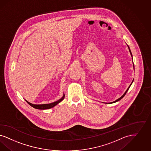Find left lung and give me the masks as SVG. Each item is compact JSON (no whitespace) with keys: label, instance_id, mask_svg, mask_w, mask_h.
<instances>
[{"label":"left lung","instance_id":"obj_1","mask_svg":"<svg viewBox=\"0 0 151 151\" xmlns=\"http://www.w3.org/2000/svg\"><path fill=\"white\" fill-rule=\"evenodd\" d=\"M127 46H128V45H127ZM128 48H129V52H130V55H131V56H132V52H131V51H130V48H129V46H128ZM132 59H133V58H132ZM133 68H134V64H133ZM133 80H134V79H133ZM133 80L132 81V83H130V85H129V86L128 87V88H127V90H126V91L125 92L124 94H123V95H122V96H121V97H120V98H119V99H117L116 100H115V101H113V102H111V103H109V104H110V103H111H111H115V102H116V101H119L120 99H122V98H123V97L126 94V93H127V91H128V90H129V88H130V86H131L132 83H133ZM106 104H107V103H106Z\"/></svg>","mask_w":151,"mask_h":151}]
</instances>
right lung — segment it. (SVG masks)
<instances>
[{"instance_id": "obj_1", "label": "right lung", "mask_w": 151, "mask_h": 151, "mask_svg": "<svg viewBox=\"0 0 151 151\" xmlns=\"http://www.w3.org/2000/svg\"><path fill=\"white\" fill-rule=\"evenodd\" d=\"M64 98H65V95L63 94V96L61 99H59L58 100L52 103H50V104H38V105H37V104H32L31 103L28 102V101H27L26 100V101L27 102L28 104L30 105L31 106H32L34 108H35V109L41 110L48 109L52 108L54 107L55 106H56V105L58 104L59 103L62 101L63 99H64Z\"/></svg>"}]
</instances>
